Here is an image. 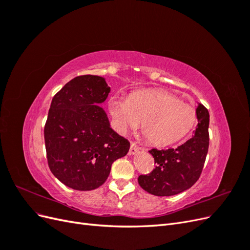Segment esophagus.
Wrapping results in <instances>:
<instances>
[{
  "label": "esophagus",
  "instance_id": "obj_1",
  "mask_svg": "<svg viewBox=\"0 0 250 250\" xmlns=\"http://www.w3.org/2000/svg\"><path fill=\"white\" fill-rule=\"evenodd\" d=\"M140 150H142V148L137 145V143L132 142V143H131V146H130V149H129V154H130V155L137 154Z\"/></svg>",
  "mask_w": 250,
  "mask_h": 250
}]
</instances>
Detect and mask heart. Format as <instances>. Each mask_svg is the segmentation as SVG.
Wrapping results in <instances>:
<instances>
[{"mask_svg": "<svg viewBox=\"0 0 250 250\" xmlns=\"http://www.w3.org/2000/svg\"><path fill=\"white\" fill-rule=\"evenodd\" d=\"M108 110L120 133L135 130L142 122L143 133L154 146L181 141L197 122L194 107L163 89L138 90L128 99L113 95L108 100Z\"/></svg>", "mask_w": 250, "mask_h": 250, "instance_id": "obj_1", "label": "heart"}]
</instances>
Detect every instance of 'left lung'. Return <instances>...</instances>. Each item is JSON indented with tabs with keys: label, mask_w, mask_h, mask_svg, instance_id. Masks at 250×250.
Instances as JSON below:
<instances>
[{
	"label": "left lung",
	"mask_w": 250,
	"mask_h": 250,
	"mask_svg": "<svg viewBox=\"0 0 250 250\" xmlns=\"http://www.w3.org/2000/svg\"><path fill=\"white\" fill-rule=\"evenodd\" d=\"M198 124L193 138L176 149H151L155 169L147 175H140L143 190L155 196H173L190 188L200 177L206 162L209 137V113L202 104L196 108Z\"/></svg>",
	"instance_id": "left-lung-1"
}]
</instances>
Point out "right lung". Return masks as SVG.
Masks as SVG:
<instances>
[{"label":"right lung","instance_id":"add662e5","mask_svg":"<svg viewBox=\"0 0 250 250\" xmlns=\"http://www.w3.org/2000/svg\"><path fill=\"white\" fill-rule=\"evenodd\" d=\"M110 87L95 75L75 77L53 97L44 125L51 172L74 190L92 191L106 181L111 165L130 143L113 131L99 104Z\"/></svg>","mask_w":250,"mask_h":250}]
</instances>
